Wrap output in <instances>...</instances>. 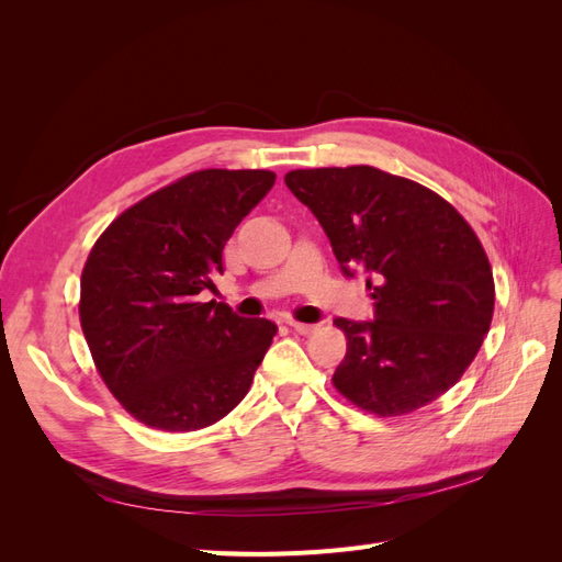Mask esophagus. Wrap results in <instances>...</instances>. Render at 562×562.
<instances>
[{
	"instance_id": "1",
	"label": "esophagus",
	"mask_w": 562,
	"mask_h": 562,
	"mask_svg": "<svg viewBox=\"0 0 562 562\" xmlns=\"http://www.w3.org/2000/svg\"><path fill=\"white\" fill-rule=\"evenodd\" d=\"M291 328H293L295 333H300V335H312V333H316L314 323H297V321H291Z\"/></svg>"
}]
</instances>
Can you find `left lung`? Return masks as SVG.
Listing matches in <instances>:
<instances>
[{
	"label": "left lung",
	"mask_w": 562,
	"mask_h": 562,
	"mask_svg": "<svg viewBox=\"0 0 562 562\" xmlns=\"http://www.w3.org/2000/svg\"><path fill=\"white\" fill-rule=\"evenodd\" d=\"M285 184L321 223L347 277L363 271L372 321L335 318L347 356L333 384L356 407L396 417L464 375L495 312L479 236L436 192L372 166L307 168Z\"/></svg>",
	"instance_id": "left-lung-1"
}]
</instances>
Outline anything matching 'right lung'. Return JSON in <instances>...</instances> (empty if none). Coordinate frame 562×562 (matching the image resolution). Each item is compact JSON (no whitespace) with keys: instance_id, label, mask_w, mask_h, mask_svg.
<instances>
[{"instance_id":"add662e5","label":"right lung","mask_w":562,"mask_h":562,"mask_svg":"<svg viewBox=\"0 0 562 562\" xmlns=\"http://www.w3.org/2000/svg\"><path fill=\"white\" fill-rule=\"evenodd\" d=\"M271 171L206 168L145 196L100 234L81 271L79 321L100 378L147 427L196 431L248 394L277 323L199 302Z\"/></svg>"}]
</instances>
